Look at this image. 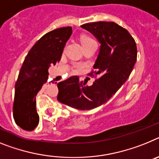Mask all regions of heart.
Returning <instances> with one entry per match:
<instances>
[{"instance_id":"obj_1","label":"heart","mask_w":159,"mask_h":159,"mask_svg":"<svg viewBox=\"0 0 159 159\" xmlns=\"http://www.w3.org/2000/svg\"><path fill=\"white\" fill-rule=\"evenodd\" d=\"M91 42H94V41H93L92 38H89V37H84V38H82V39H81V43H82V45H87V44L91 43Z\"/></svg>"}]
</instances>
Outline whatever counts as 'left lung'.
<instances>
[{"instance_id":"1","label":"left lung","mask_w":159,"mask_h":159,"mask_svg":"<svg viewBox=\"0 0 159 159\" xmlns=\"http://www.w3.org/2000/svg\"><path fill=\"white\" fill-rule=\"evenodd\" d=\"M100 43L93 75L99 78L89 86L78 77L57 84V100L80 110H89L106 103L130 75L137 60V46L132 36L114 22L99 21L82 25Z\"/></svg>"}]
</instances>
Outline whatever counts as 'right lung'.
<instances>
[{
	"label": "right lung",
	"instance_id": "right-lung-1",
	"mask_svg": "<svg viewBox=\"0 0 159 159\" xmlns=\"http://www.w3.org/2000/svg\"><path fill=\"white\" fill-rule=\"evenodd\" d=\"M71 34V27L47 33L36 42L25 58L15 85L13 103V118L21 129L31 131L39 123L36 96L48 80L50 65L60 61Z\"/></svg>",
	"mask_w": 159,
	"mask_h": 159
}]
</instances>
